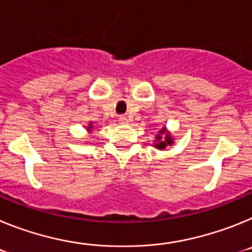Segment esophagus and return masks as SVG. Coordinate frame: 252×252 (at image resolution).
<instances>
[{"label": "esophagus", "instance_id": "1", "mask_svg": "<svg viewBox=\"0 0 252 252\" xmlns=\"http://www.w3.org/2000/svg\"><path fill=\"white\" fill-rule=\"evenodd\" d=\"M119 121H120V124H121V125H127L128 122H130V120H128L126 116H121V117L119 119Z\"/></svg>", "mask_w": 252, "mask_h": 252}]
</instances>
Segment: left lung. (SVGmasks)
Wrapping results in <instances>:
<instances>
[{
    "mask_svg": "<svg viewBox=\"0 0 252 252\" xmlns=\"http://www.w3.org/2000/svg\"><path fill=\"white\" fill-rule=\"evenodd\" d=\"M164 135V137H162V135ZM173 144V137L170 136V133L166 131L165 127H162L161 130H159V133L157 135V142L154 144V146L157 149H165L168 145Z\"/></svg>",
    "mask_w": 252,
    "mask_h": 252,
    "instance_id": "left-lung-1",
    "label": "left lung"
}]
</instances>
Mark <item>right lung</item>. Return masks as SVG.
<instances>
[{"instance_id":"right-lung-1","label":"right lung","mask_w":252,"mask_h":252,"mask_svg":"<svg viewBox=\"0 0 252 252\" xmlns=\"http://www.w3.org/2000/svg\"><path fill=\"white\" fill-rule=\"evenodd\" d=\"M92 127H93V126H92V122H91L90 126H88V131H91V128H92Z\"/></svg>"}]
</instances>
